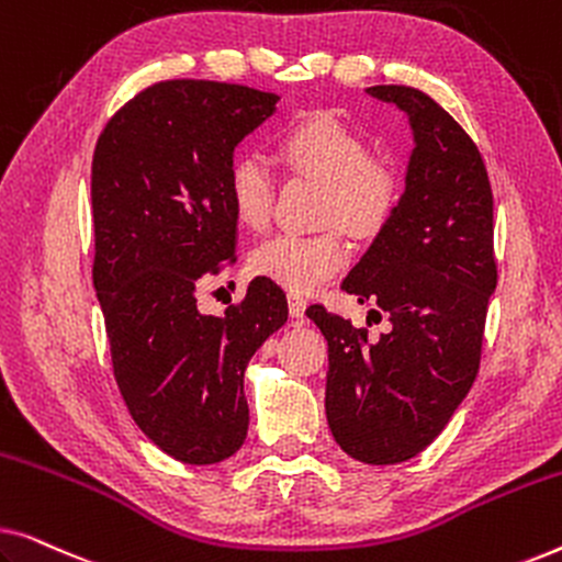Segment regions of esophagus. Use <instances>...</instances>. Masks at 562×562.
<instances>
[{"label":"esophagus","mask_w":562,"mask_h":562,"mask_svg":"<svg viewBox=\"0 0 562 562\" xmlns=\"http://www.w3.org/2000/svg\"><path fill=\"white\" fill-rule=\"evenodd\" d=\"M304 312H306V299L299 296V294H289V314L294 319H304Z\"/></svg>","instance_id":"obj_1"}]
</instances>
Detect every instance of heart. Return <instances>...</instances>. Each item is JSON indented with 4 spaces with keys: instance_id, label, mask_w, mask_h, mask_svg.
Returning <instances> with one entry per match:
<instances>
[{
    "instance_id": "heart-1",
    "label": "heart",
    "mask_w": 562,
    "mask_h": 562,
    "mask_svg": "<svg viewBox=\"0 0 562 562\" xmlns=\"http://www.w3.org/2000/svg\"><path fill=\"white\" fill-rule=\"evenodd\" d=\"M279 153L291 171L325 183L319 220L333 225L314 235L283 233L260 243L250 256L252 273L289 291H312L348 263L337 225L350 235H375L398 202V176L386 160L371 158L366 137L333 114H310L281 137ZM235 217L263 229L273 212L271 168L256 153H243L227 171Z\"/></svg>"
}]
</instances>
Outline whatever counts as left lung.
Masks as SVG:
<instances>
[{
	"label": "left lung",
	"instance_id": "obj_1",
	"mask_svg": "<svg viewBox=\"0 0 562 562\" xmlns=\"http://www.w3.org/2000/svg\"><path fill=\"white\" fill-rule=\"evenodd\" d=\"M409 114L406 189L360 263L342 281L389 314L379 340L312 304L327 340L325 409L337 445L371 465L419 456L471 391L496 289L494 194L471 135L425 91L371 87ZM381 312H371L379 314Z\"/></svg>",
	"mask_w": 562,
	"mask_h": 562
}]
</instances>
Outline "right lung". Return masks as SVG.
Instances as JSON below:
<instances>
[{
	"instance_id": "right-lung-1",
	"label": "right lung",
	"mask_w": 562,
	"mask_h": 562,
	"mask_svg": "<svg viewBox=\"0 0 562 562\" xmlns=\"http://www.w3.org/2000/svg\"><path fill=\"white\" fill-rule=\"evenodd\" d=\"M279 99L240 83L158 81L114 112L91 160V276L114 381L145 437L189 465L240 450L245 368L289 317L263 276L225 314L196 306L206 279L237 260L233 153Z\"/></svg>"
}]
</instances>
